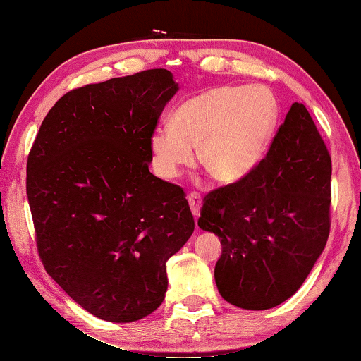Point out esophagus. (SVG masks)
<instances>
[{
    "instance_id": "esophagus-1",
    "label": "esophagus",
    "mask_w": 361,
    "mask_h": 361,
    "mask_svg": "<svg viewBox=\"0 0 361 361\" xmlns=\"http://www.w3.org/2000/svg\"><path fill=\"white\" fill-rule=\"evenodd\" d=\"M188 204H190V209L192 214L195 217L200 216V209H201V204H203V201H201V197L198 193H190L188 195Z\"/></svg>"
}]
</instances>
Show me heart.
Wrapping results in <instances>:
<instances>
[{
	"label": "heart",
	"mask_w": 361,
	"mask_h": 361,
	"mask_svg": "<svg viewBox=\"0 0 361 361\" xmlns=\"http://www.w3.org/2000/svg\"><path fill=\"white\" fill-rule=\"evenodd\" d=\"M277 122L276 101L260 87L220 85L176 107L171 125L150 135L152 163L163 179H176L198 161L220 184L244 179L260 161Z\"/></svg>",
	"instance_id": "obj_1"
}]
</instances>
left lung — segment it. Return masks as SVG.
I'll use <instances>...</instances> for the list:
<instances>
[{"label":"left lung","mask_w":361,"mask_h":361,"mask_svg":"<svg viewBox=\"0 0 361 361\" xmlns=\"http://www.w3.org/2000/svg\"><path fill=\"white\" fill-rule=\"evenodd\" d=\"M331 157L306 106L293 103L267 157L204 198L198 225L220 238L214 277L225 301L264 311L296 293L330 235Z\"/></svg>","instance_id":"1"}]
</instances>
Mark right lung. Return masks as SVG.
<instances>
[{
	"mask_svg": "<svg viewBox=\"0 0 361 361\" xmlns=\"http://www.w3.org/2000/svg\"><path fill=\"white\" fill-rule=\"evenodd\" d=\"M179 90L168 69L74 88L42 120L27 163L37 254L94 317L155 311L166 262L195 230L185 193L149 171L150 135Z\"/></svg>",
	"mask_w": 361,
	"mask_h": 361,
	"instance_id": "add662e5",
	"label": "right lung"
}]
</instances>
